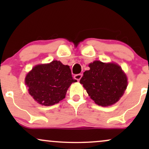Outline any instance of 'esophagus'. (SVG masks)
Listing matches in <instances>:
<instances>
[{"instance_id": "1", "label": "esophagus", "mask_w": 149, "mask_h": 149, "mask_svg": "<svg viewBox=\"0 0 149 149\" xmlns=\"http://www.w3.org/2000/svg\"><path fill=\"white\" fill-rule=\"evenodd\" d=\"M82 76H83V75L80 74V73H79V74L75 75V76H74V78H75V79H76V80H78V81H79V80H80V79H81Z\"/></svg>"}]
</instances>
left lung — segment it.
<instances>
[{
	"instance_id": "8db88e82",
	"label": "left lung",
	"mask_w": 149,
	"mask_h": 149,
	"mask_svg": "<svg viewBox=\"0 0 149 149\" xmlns=\"http://www.w3.org/2000/svg\"><path fill=\"white\" fill-rule=\"evenodd\" d=\"M90 70L83 73L80 80L94 102L109 107L118 101L127 86V78L120 66L115 63L95 61L89 64Z\"/></svg>"
}]
</instances>
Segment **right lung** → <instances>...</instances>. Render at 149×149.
<instances>
[{"label":"right lung","instance_id":"obj_1","mask_svg":"<svg viewBox=\"0 0 149 149\" xmlns=\"http://www.w3.org/2000/svg\"><path fill=\"white\" fill-rule=\"evenodd\" d=\"M76 82L69 66L57 60L36 65L25 78L31 96L43 106L59 103L65 98L71 83Z\"/></svg>","mask_w":149,"mask_h":149}]
</instances>
